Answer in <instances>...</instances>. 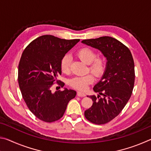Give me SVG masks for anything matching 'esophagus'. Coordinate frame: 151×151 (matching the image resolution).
Masks as SVG:
<instances>
[{
	"mask_svg": "<svg viewBox=\"0 0 151 151\" xmlns=\"http://www.w3.org/2000/svg\"><path fill=\"white\" fill-rule=\"evenodd\" d=\"M77 95L78 96H82V97H83V96H86V94L84 93H83V92H81V91H78L77 92Z\"/></svg>",
	"mask_w": 151,
	"mask_h": 151,
	"instance_id": "1",
	"label": "esophagus"
}]
</instances>
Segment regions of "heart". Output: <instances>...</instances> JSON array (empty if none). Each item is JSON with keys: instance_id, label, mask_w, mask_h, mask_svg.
Masks as SVG:
<instances>
[{"instance_id": "obj_1", "label": "heart", "mask_w": 151, "mask_h": 151, "mask_svg": "<svg viewBox=\"0 0 151 151\" xmlns=\"http://www.w3.org/2000/svg\"><path fill=\"white\" fill-rule=\"evenodd\" d=\"M76 55L83 61L88 64V68L96 77L103 76L106 68V58L103 55H96L95 50L88 47H83L76 52ZM71 58L68 55H66L60 60V68L62 72L68 74L70 72ZM94 81V76L91 73L83 76H75L69 81V85L79 91H85L88 85Z\"/></svg>"}]
</instances>
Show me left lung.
I'll use <instances>...</instances> for the list:
<instances>
[{
    "instance_id": "left-lung-1",
    "label": "left lung",
    "mask_w": 151,
    "mask_h": 151,
    "mask_svg": "<svg viewBox=\"0 0 151 151\" xmlns=\"http://www.w3.org/2000/svg\"><path fill=\"white\" fill-rule=\"evenodd\" d=\"M82 42L100 50L106 57V68L93 90L101 95L90 96L93 105L85 112L92 123L104 124L119 114L131 98L134 84V64L129 48L111 37L85 39Z\"/></svg>"
}]
</instances>
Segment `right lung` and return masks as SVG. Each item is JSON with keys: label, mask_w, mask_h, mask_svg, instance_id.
<instances>
[{"label": "right lung", "mask_w": 151, "mask_h": 151, "mask_svg": "<svg viewBox=\"0 0 151 151\" xmlns=\"http://www.w3.org/2000/svg\"><path fill=\"white\" fill-rule=\"evenodd\" d=\"M80 39L66 40L43 35L30 43L20 57L18 81L28 108L38 119L52 122L62 118L67 104L76 92L71 89L51 92L55 83H65L57 77L62 73L60 60Z\"/></svg>", "instance_id": "1"}]
</instances>
